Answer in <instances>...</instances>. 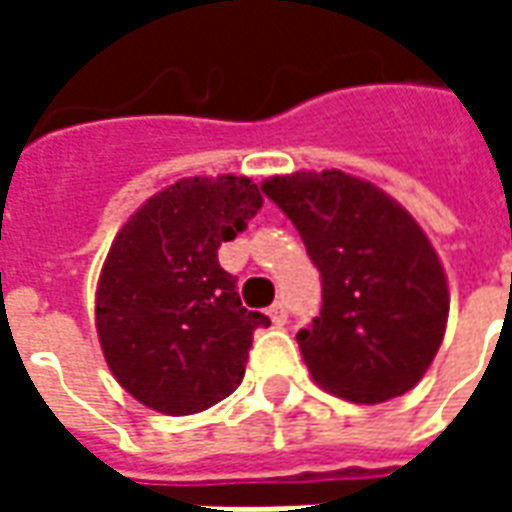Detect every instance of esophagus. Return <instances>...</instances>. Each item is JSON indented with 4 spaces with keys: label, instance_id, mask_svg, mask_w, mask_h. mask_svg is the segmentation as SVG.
<instances>
[{
    "label": "esophagus",
    "instance_id": "1",
    "mask_svg": "<svg viewBox=\"0 0 512 512\" xmlns=\"http://www.w3.org/2000/svg\"><path fill=\"white\" fill-rule=\"evenodd\" d=\"M268 315H271V323H274V326H285V323H288V310H285V304H274V307L268 310Z\"/></svg>",
    "mask_w": 512,
    "mask_h": 512
}]
</instances>
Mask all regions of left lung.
I'll use <instances>...</instances> for the list:
<instances>
[{
	"instance_id": "left-lung-1",
	"label": "left lung",
	"mask_w": 512,
	"mask_h": 512,
	"mask_svg": "<svg viewBox=\"0 0 512 512\" xmlns=\"http://www.w3.org/2000/svg\"><path fill=\"white\" fill-rule=\"evenodd\" d=\"M321 274V315L296 334L312 378L354 403L406 395L439 351L450 293L439 255L392 197L340 169L266 180Z\"/></svg>"
}]
</instances>
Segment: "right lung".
Listing matches in <instances>:
<instances>
[{
	"mask_svg": "<svg viewBox=\"0 0 512 512\" xmlns=\"http://www.w3.org/2000/svg\"><path fill=\"white\" fill-rule=\"evenodd\" d=\"M263 208L249 178H186L158 191L109 249L95 326L120 386L169 417L211 408L241 384L263 312L241 307L219 246Z\"/></svg>",
	"mask_w": 512,
	"mask_h": 512,
	"instance_id": "1",
	"label": "right lung"
}]
</instances>
